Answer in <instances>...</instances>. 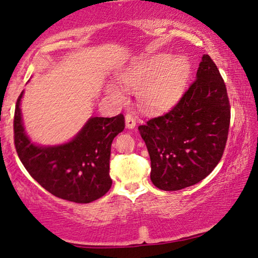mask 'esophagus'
Here are the masks:
<instances>
[{
	"mask_svg": "<svg viewBox=\"0 0 258 258\" xmlns=\"http://www.w3.org/2000/svg\"><path fill=\"white\" fill-rule=\"evenodd\" d=\"M125 125L127 128H134L137 125V119L132 115H126L125 117Z\"/></svg>",
	"mask_w": 258,
	"mask_h": 258,
	"instance_id": "1",
	"label": "esophagus"
}]
</instances>
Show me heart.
Returning <instances> with one entry per match:
<instances>
[{"mask_svg":"<svg viewBox=\"0 0 258 258\" xmlns=\"http://www.w3.org/2000/svg\"><path fill=\"white\" fill-rule=\"evenodd\" d=\"M191 75L189 60L169 54H157L134 64L121 78L131 90H139V103L147 110H163L177 101ZM107 92L121 101L124 93L115 84L107 85Z\"/></svg>","mask_w":258,"mask_h":258,"instance_id":"b5f03b06","label":"heart"}]
</instances>
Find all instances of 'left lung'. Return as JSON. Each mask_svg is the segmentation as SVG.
Returning <instances> with one entry per match:
<instances>
[{
	"label": "left lung",
	"mask_w": 258,
	"mask_h": 258,
	"mask_svg": "<svg viewBox=\"0 0 258 258\" xmlns=\"http://www.w3.org/2000/svg\"><path fill=\"white\" fill-rule=\"evenodd\" d=\"M229 126L224 81L211 56L204 54L196 81L180 101L139 126L150 156L154 185L177 191L204 180L222 158Z\"/></svg>",
	"instance_id": "left-lung-1"
}]
</instances>
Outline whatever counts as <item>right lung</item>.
I'll list each match as a JSON object with an SVG mask.
<instances>
[{"mask_svg":"<svg viewBox=\"0 0 258 258\" xmlns=\"http://www.w3.org/2000/svg\"><path fill=\"white\" fill-rule=\"evenodd\" d=\"M15 110V146L21 163L35 181L55 197L77 204L101 198L111 187L109 160L112 140L125 127L124 116L90 117L71 141L38 146L25 131L20 102Z\"/></svg>","mask_w":258,"mask_h":258,"instance_id":"obj_1","label":"right lung"}]
</instances>
